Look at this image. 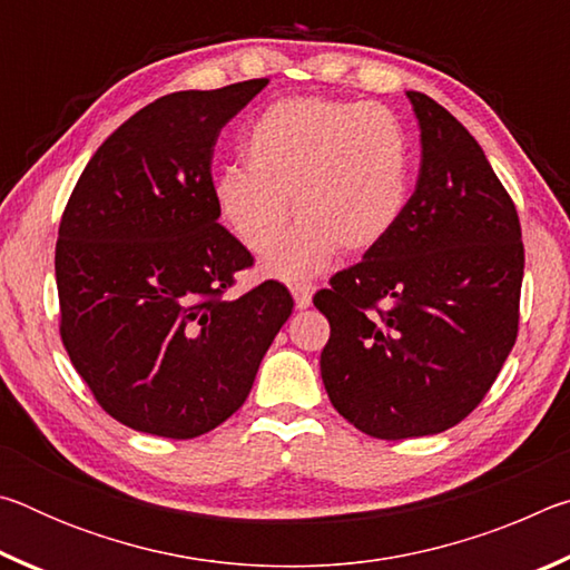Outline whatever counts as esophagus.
<instances>
[{
    "label": "esophagus",
    "instance_id": "34e87169",
    "mask_svg": "<svg viewBox=\"0 0 570 570\" xmlns=\"http://www.w3.org/2000/svg\"><path fill=\"white\" fill-rule=\"evenodd\" d=\"M292 296L296 302V308H308V306H312L314 288L306 286V284H296V286H292Z\"/></svg>",
    "mask_w": 570,
    "mask_h": 570
}]
</instances>
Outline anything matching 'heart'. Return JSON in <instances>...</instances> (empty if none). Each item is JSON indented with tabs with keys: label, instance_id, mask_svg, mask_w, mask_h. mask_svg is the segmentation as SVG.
Instances as JSON below:
<instances>
[{
	"label": "heart",
	"instance_id": "1",
	"mask_svg": "<svg viewBox=\"0 0 570 570\" xmlns=\"http://www.w3.org/2000/svg\"><path fill=\"white\" fill-rule=\"evenodd\" d=\"M246 163L214 178L218 216L254 254L284 234L288 198L298 224L264 274L304 282L336 250L364 254L392 234L407 204V138L390 110L324 98H286L250 122Z\"/></svg>",
	"mask_w": 570,
	"mask_h": 570
}]
</instances>
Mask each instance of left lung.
I'll return each instance as SVG.
<instances>
[{"label": "left lung", "mask_w": 570, "mask_h": 570, "mask_svg": "<svg viewBox=\"0 0 570 570\" xmlns=\"http://www.w3.org/2000/svg\"><path fill=\"white\" fill-rule=\"evenodd\" d=\"M420 176L397 226L314 296L330 320L322 380L364 435H438L485 397L518 334L523 240L478 140L422 92Z\"/></svg>", "instance_id": "left-lung-1"}]
</instances>
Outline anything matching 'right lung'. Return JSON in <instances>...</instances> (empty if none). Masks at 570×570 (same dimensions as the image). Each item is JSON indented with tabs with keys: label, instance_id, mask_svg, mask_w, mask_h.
Masks as SVG:
<instances>
[{
	"label": "right lung",
	"instance_id": "obj_1",
	"mask_svg": "<svg viewBox=\"0 0 570 570\" xmlns=\"http://www.w3.org/2000/svg\"><path fill=\"white\" fill-rule=\"evenodd\" d=\"M266 85L146 105L98 148L65 208L62 344L100 407L130 430L190 440L218 428L292 316L278 282L224 298L254 258L218 224L210 178L220 128Z\"/></svg>",
	"mask_w": 570,
	"mask_h": 570
}]
</instances>
